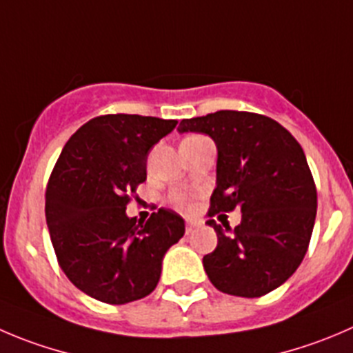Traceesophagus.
I'll return each mask as SVG.
<instances>
[{"instance_id": "1", "label": "esophagus", "mask_w": 353, "mask_h": 353, "mask_svg": "<svg viewBox=\"0 0 353 353\" xmlns=\"http://www.w3.org/2000/svg\"><path fill=\"white\" fill-rule=\"evenodd\" d=\"M199 225H201V221H197V220H187V225H185L187 234H190L194 229H197Z\"/></svg>"}]
</instances>
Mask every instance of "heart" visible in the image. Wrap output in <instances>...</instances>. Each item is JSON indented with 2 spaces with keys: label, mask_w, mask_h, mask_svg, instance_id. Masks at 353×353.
I'll list each match as a JSON object with an SVG mask.
<instances>
[{
  "label": "heart",
  "mask_w": 353,
  "mask_h": 353,
  "mask_svg": "<svg viewBox=\"0 0 353 353\" xmlns=\"http://www.w3.org/2000/svg\"><path fill=\"white\" fill-rule=\"evenodd\" d=\"M180 203H182V199H180Z\"/></svg>",
  "instance_id": "obj_1"
}]
</instances>
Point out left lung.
I'll use <instances>...</instances> for the list:
<instances>
[{
    "mask_svg": "<svg viewBox=\"0 0 353 353\" xmlns=\"http://www.w3.org/2000/svg\"><path fill=\"white\" fill-rule=\"evenodd\" d=\"M179 133H203L216 145L211 214L239 208L236 229L213 227L218 244L203 258L221 293L258 298L286 283L307 253L317 213V190L307 157L277 121L218 110L180 121Z\"/></svg>",
    "mask_w": 353,
    "mask_h": 353,
    "instance_id": "8db88e82",
    "label": "left lung"
}]
</instances>
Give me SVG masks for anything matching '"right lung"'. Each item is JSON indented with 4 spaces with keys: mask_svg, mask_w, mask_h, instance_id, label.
Instances as JSON below:
<instances>
[{
    "mask_svg": "<svg viewBox=\"0 0 353 353\" xmlns=\"http://www.w3.org/2000/svg\"><path fill=\"white\" fill-rule=\"evenodd\" d=\"M179 121L109 114L83 124L63 145L46 189V223L59 263L95 300L124 305L154 291L166 251L185 221L157 210L140 223L126 214L147 180V157Z\"/></svg>",
    "mask_w": 353,
    "mask_h": 353,
    "instance_id": "add662e5",
    "label": "right lung"
}]
</instances>
